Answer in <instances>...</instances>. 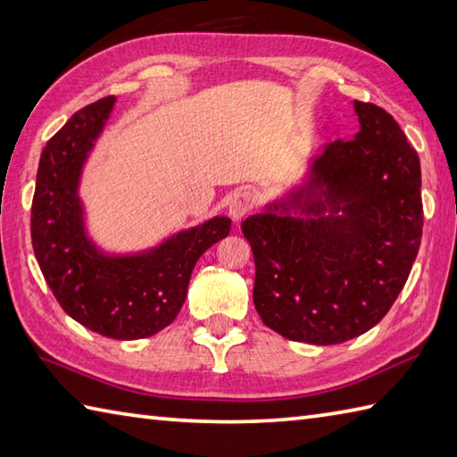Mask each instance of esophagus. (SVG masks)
<instances>
[{"label": "esophagus", "instance_id": "34e87169", "mask_svg": "<svg viewBox=\"0 0 457 457\" xmlns=\"http://www.w3.org/2000/svg\"><path fill=\"white\" fill-rule=\"evenodd\" d=\"M253 204H254V195L253 191H237L232 195L230 201H228V215L232 220H240L245 219L250 211H253Z\"/></svg>", "mask_w": 457, "mask_h": 457}]
</instances>
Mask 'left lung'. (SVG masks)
Wrapping results in <instances>:
<instances>
[{"label": "left lung", "mask_w": 457, "mask_h": 457, "mask_svg": "<svg viewBox=\"0 0 457 457\" xmlns=\"http://www.w3.org/2000/svg\"><path fill=\"white\" fill-rule=\"evenodd\" d=\"M359 132L307 160L302 181L242 222L253 300L290 341L335 345L367 333L403 290L422 238V173L396 120L353 102Z\"/></svg>", "instance_id": "1"}]
</instances>
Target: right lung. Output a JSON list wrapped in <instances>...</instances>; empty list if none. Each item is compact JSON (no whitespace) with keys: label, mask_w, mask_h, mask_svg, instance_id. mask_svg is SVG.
<instances>
[{"label":"right lung","mask_w":457,"mask_h":457,"mask_svg":"<svg viewBox=\"0 0 457 457\" xmlns=\"http://www.w3.org/2000/svg\"><path fill=\"white\" fill-rule=\"evenodd\" d=\"M106 96L77 112L41 152L31 207L35 258L53 295L74 321L110 339L152 337L187 297L204 250L222 240L230 219L212 217L137 253H106L87 227L80 179L114 110Z\"/></svg>","instance_id":"1"}]
</instances>
